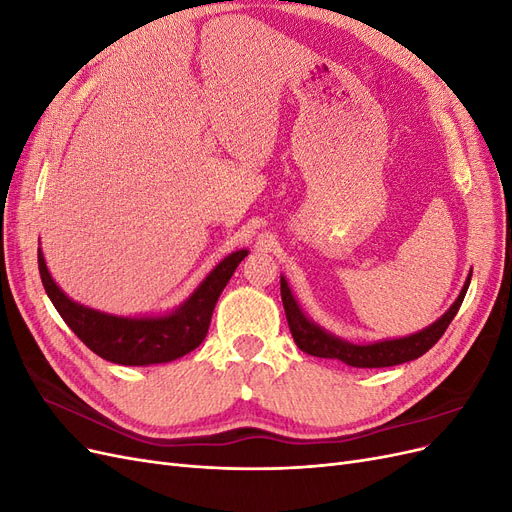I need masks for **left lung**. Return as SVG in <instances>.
Masks as SVG:
<instances>
[{"mask_svg": "<svg viewBox=\"0 0 512 512\" xmlns=\"http://www.w3.org/2000/svg\"><path fill=\"white\" fill-rule=\"evenodd\" d=\"M470 280H472V273L468 275L466 286L461 288L459 297L451 305V309H448V312L438 322H433L431 327H427L425 331L414 333L410 337L391 339V342L369 344V346H354V344L342 342L339 337H333L331 333L316 327L312 320H307L303 316V312L299 309L297 301H294L284 277L280 280V286H282V301H284L288 327L294 337V344H297L307 354L320 356V359H337L350 367L371 369V367H391V365L414 361V359H418V356H423L431 346H436L438 339L448 329V324H451L453 318L457 316L459 307L463 303V297H466V292H468Z\"/></svg>", "mask_w": 512, "mask_h": 512, "instance_id": "1", "label": "left lung"}]
</instances>
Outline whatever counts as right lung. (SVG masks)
I'll return each mask as SVG.
<instances>
[{"mask_svg":"<svg viewBox=\"0 0 512 512\" xmlns=\"http://www.w3.org/2000/svg\"><path fill=\"white\" fill-rule=\"evenodd\" d=\"M245 256L247 250H239L224 258L177 312L158 318H119L74 303L53 282L40 250L38 269L59 316L91 352L119 365H153L175 361L203 344L213 307Z\"/></svg>","mask_w":512,"mask_h":512,"instance_id":"obj_1","label":"right lung"}]
</instances>
